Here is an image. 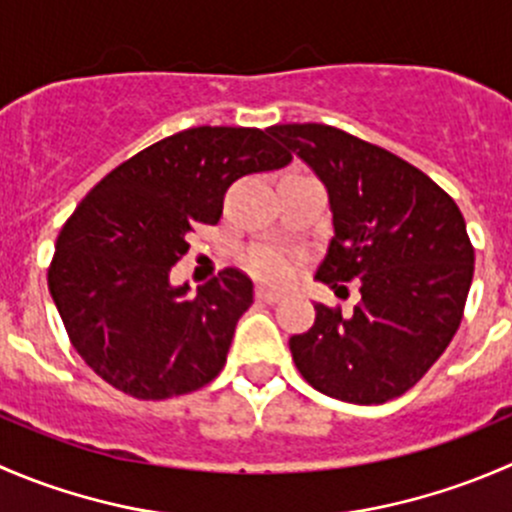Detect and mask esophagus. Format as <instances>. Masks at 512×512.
<instances>
[{
  "instance_id": "1",
  "label": "esophagus",
  "mask_w": 512,
  "mask_h": 512,
  "mask_svg": "<svg viewBox=\"0 0 512 512\" xmlns=\"http://www.w3.org/2000/svg\"><path fill=\"white\" fill-rule=\"evenodd\" d=\"M255 295L257 297H260V300L262 302H277V300H280V292H277V290H272V287H257V292H255Z\"/></svg>"
}]
</instances>
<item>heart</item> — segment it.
<instances>
[{
    "label": "heart",
    "mask_w": 512,
    "mask_h": 512,
    "mask_svg": "<svg viewBox=\"0 0 512 512\" xmlns=\"http://www.w3.org/2000/svg\"><path fill=\"white\" fill-rule=\"evenodd\" d=\"M245 262L257 277H265V280H285L292 270L290 257L275 247H252L245 255Z\"/></svg>",
    "instance_id": "1"
}]
</instances>
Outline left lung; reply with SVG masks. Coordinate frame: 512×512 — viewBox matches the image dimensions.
Segmentation results:
<instances>
[{"instance_id": "obj_1", "label": "left lung", "mask_w": 512, "mask_h": 512, "mask_svg": "<svg viewBox=\"0 0 512 512\" xmlns=\"http://www.w3.org/2000/svg\"><path fill=\"white\" fill-rule=\"evenodd\" d=\"M330 197L332 235L317 280H360L350 315L315 305L290 337L300 375L330 398L380 405L410 390L450 345L473 282L463 212L425 172L330 124H275Z\"/></svg>"}]
</instances>
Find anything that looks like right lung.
Masks as SVG:
<instances>
[{
  "instance_id": "add662e5",
  "label": "right lung",
  "mask_w": 512,
  "mask_h": 512,
  "mask_svg": "<svg viewBox=\"0 0 512 512\" xmlns=\"http://www.w3.org/2000/svg\"><path fill=\"white\" fill-rule=\"evenodd\" d=\"M292 160L255 127H192L114 167L77 205L47 272L69 342L137 400L205 388L225 367L252 280L225 267L190 295L172 265L200 225H215L227 187Z\"/></svg>"
}]
</instances>
